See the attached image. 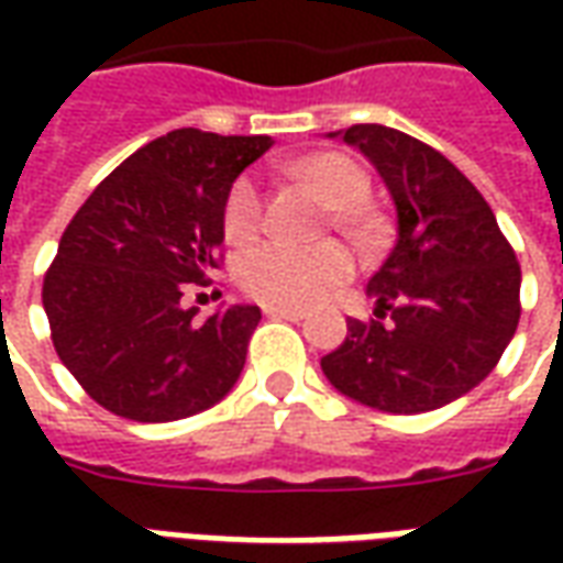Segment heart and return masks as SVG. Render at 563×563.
Here are the masks:
<instances>
[{
	"mask_svg": "<svg viewBox=\"0 0 563 563\" xmlns=\"http://www.w3.org/2000/svg\"><path fill=\"white\" fill-rule=\"evenodd\" d=\"M271 271L277 274L283 301L292 305V310H313L319 305H329L331 295L343 280L341 262L322 253H283L271 258Z\"/></svg>",
	"mask_w": 563,
	"mask_h": 563,
	"instance_id": "obj_1",
	"label": "heart"
}]
</instances>
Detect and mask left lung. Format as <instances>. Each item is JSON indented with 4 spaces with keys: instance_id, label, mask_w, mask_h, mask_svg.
<instances>
[{
    "instance_id": "left-lung-1",
    "label": "left lung",
    "mask_w": 563,
    "mask_h": 563,
    "mask_svg": "<svg viewBox=\"0 0 563 563\" xmlns=\"http://www.w3.org/2000/svg\"><path fill=\"white\" fill-rule=\"evenodd\" d=\"M265 135L174 129L92 189L59 238L42 301L59 362L132 422H174L222 401L241 377L258 307L225 305L222 210Z\"/></svg>"
}]
</instances>
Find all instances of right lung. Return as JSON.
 <instances>
[{"label":"right lung","instance_id":"obj_1","mask_svg":"<svg viewBox=\"0 0 563 563\" xmlns=\"http://www.w3.org/2000/svg\"><path fill=\"white\" fill-rule=\"evenodd\" d=\"M377 165L398 208V244L371 277L367 317L322 358L338 391L383 413L437 410L476 389L519 325V258L485 198L437 150L395 129L341 135Z\"/></svg>","mask_w":563,"mask_h":563}]
</instances>
